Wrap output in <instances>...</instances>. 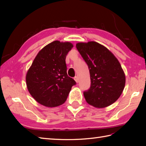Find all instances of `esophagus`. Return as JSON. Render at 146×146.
<instances>
[{
  "label": "esophagus",
  "instance_id": "obj_1",
  "mask_svg": "<svg viewBox=\"0 0 146 146\" xmlns=\"http://www.w3.org/2000/svg\"><path fill=\"white\" fill-rule=\"evenodd\" d=\"M74 80H75V82H76V83L78 82V76H75V78H74Z\"/></svg>",
  "mask_w": 146,
  "mask_h": 146
}]
</instances>
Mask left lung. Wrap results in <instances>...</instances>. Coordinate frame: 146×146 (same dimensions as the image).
I'll use <instances>...</instances> for the list:
<instances>
[{"mask_svg":"<svg viewBox=\"0 0 146 146\" xmlns=\"http://www.w3.org/2000/svg\"><path fill=\"white\" fill-rule=\"evenodd\" d=\"M76 47L87 64L90 75V88L83 93L86 102L97 108L113 104L125 84V75L119 60L97 42H78Z\"/></svg>","mask_w":146,"mask_h":146,"instance_id":"1","label":"left lung"}]
</instances>
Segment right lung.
<instances>
[{"mask_svg":"<svg viewBox=\"0 0 146 146\" xmlns=\"http://www.w3.org/2000/svg\"><path fill=\"white\" fill-rule=\"evenodd\" d=\"M73 47L70 42L54 41L36 55L26 74L27 88L39 104L58 107L66 100L71 87L76 84L67 75L66 55Z\"/></svg>","mask_w":146,"mask_h":146,"instance_id":"add662e5","label":"right lung"}]
</instances>
